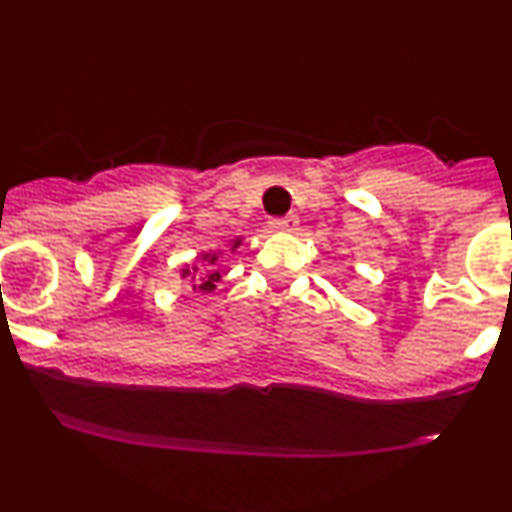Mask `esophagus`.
<instances>
[{
	"mask_svg": "<svg viewBox=\"0 0 512 512\" xmlns=\"http://www.w3.org/2000/svg\"><path fill=\"white\" fill-rule=\"evenodd\" d=\"M269 226L274 228L276 233H296L298 231V216H284V219H274Z\"/></svg>",
	"mask_w": 512,
	"mask_h": 512,
	"instance_id": "1",
	"label": "esophagus"
}]
</instances>
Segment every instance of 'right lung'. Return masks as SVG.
<instances>
[{
	"instance_id": "right-lung-1",
	"label": "right lung",
	"mask_w": 512,
	"mask_h": 512,
	"mask_svg": "<svg viewBox=\"0 0 512 512\" xmlns=\"http://www.w3.org/2000/svg\"><path fill=\"white\" fill-rule=\"evenodd\" d=\"M240 245H243V236L233 238L231 243H228V252H236ZM223 257V250H209V252H199L195 257V262L192 264H182L180 269V276L182 279H187L192 284V291L197 293H211L216 289V284L221 281V262Z\"/></svg>"
}]
</instances>
